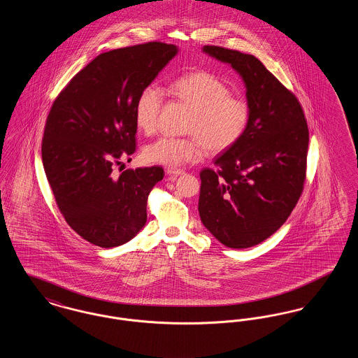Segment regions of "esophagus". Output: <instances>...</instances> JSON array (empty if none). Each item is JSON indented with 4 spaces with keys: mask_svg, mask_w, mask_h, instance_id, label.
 Masks as SVG:
<instances>
[{
    "mask_svg": "<svg viewBox=\"0 0 358 358\" xmlns=\"http://www.w3.org/2000/svg\"><path fill=\"white\" fill-rule=\"evenodd\" d=\"M166 173L169 176H182V174H185V171H181V169H174V168H168Z\"/></svg>",
    "mask_w": 358,
    "mask_h": 358,
    "instance_id": "obj_1",
    "label": "esophagus"
}]
</instances>
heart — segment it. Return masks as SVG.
Here are the masks:
<instances>
[{
	"label": "heart",
	"mask_w": 358,
	"mask_h": 358,
	"mask_svg": "<svg viewBox=\"0 0 358 358\" xmlns=\"http://www.w3.org/2000/svg\"><path fill=\"white\" fill-rule=\"evenodd\" d=\"M173 94L192 110L187 126V138L164 136L148 145L143 157L149 162L180 168L203 158L206 149L222 153L231 149L244 134L248 120V104L231 96V90L215 75L199 71L177 79L171 85ZM164 104V91L159 85H148L136 102V127L145 134H153Z\"/></svg>",
	"instance_id": "1"
}]
</instances>
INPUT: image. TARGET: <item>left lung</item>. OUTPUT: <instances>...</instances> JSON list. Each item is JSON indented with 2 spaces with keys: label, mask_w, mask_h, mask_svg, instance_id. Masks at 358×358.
<instances>
[{
  "label": "left lung",
  "mask_w": 358,
  "mask_h": 358,
  "mask_svg": "<svg viewBox=\"0 0 358 358\" xmlns=\"http://www.w3.org/2000/svg\"><path fill=\"white\" fill-rule=\"evenodd\" d=\"M244 80L250 120L244 134L200 173L199 213L229 248H248L275 234L298 203L306 180L308 129L302 106L252 55L205 45Z\"/></svg>",
  "instance_id": "1"
}]
</instances>
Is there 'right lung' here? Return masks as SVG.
Segmentation results:
<instances>
[{"label": "right lung", "instance_id": "right-lung-1", "mask_svg": "<svg viewBox=\"0 0 358 358\" xmlns=\"http://www.w3.org/2000/svg\"><path fill=\"white\" fill-rule=\"evenodd\" d=\"M178 48L150 41L101 53L59 94L41 143L43 165L59 210L82 238L118 247L145 225L148 197L164 178L161 166L113 174L136 152L134 110Z\"/></svg>", "mask_w": 358, "mask_h": 358}]
</instances>
